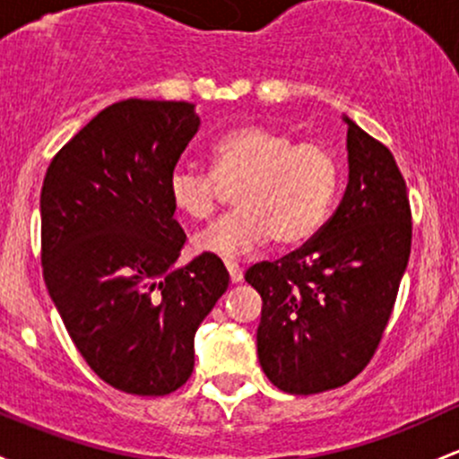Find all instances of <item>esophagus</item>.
Here are the masks:
<instances>
[{"mask_svg": "<svg viewBox=\"0 0 459 459\" xmlns=\"http://www.w3.org/2000/svg\"><path fill=\"white\" fill-rule=\"evenodd\" d=\"M226 270H229V277L233 283H239L244 279V270L238 264H226Z\"/></svg>", "mask_w": 459, "mask_h": 459, "instance_id": "1", "label": "esophagus"}]
</instances>
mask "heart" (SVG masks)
Returning a JSON list of instances; mask_svg holds the SVG:
<instances>
[{
	"mask_svg": "<svg viewBox=\"0 0 459 459\" xmlns=\"http://www.w3.org/2000/svg\"><path fill=\"white\" fill-rule=\"evenodd\" d=\"M341 185L334 153L321 144H297L264 125L229 129L211 144V171L178 167L169 176V200L178 213L204 220L233 189L238 209L193 235L200 255L233 262L274 238L281 248L306 244L321 230Z\"/></svg>",
	"mask_w": 459,
	"mask_h": 459,
	"instance_id": "heart-1",
	"label": "heart"
}]
</instances>
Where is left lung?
<instances>
[{"label": "left lung", "instance_id": "left-lung-1", "mask_svg": "<svg viewBox=\"0 0 459 459\" xmlns=\"http://www.w3.org/2000/svg\"><path fill=\"white\" fill-rule=\"evenodd\" d=\"M343 123L350 176L339 209L299 250L246 270L264 301L259 363L294 395L343 387L365 369L411 253L407 185L392 152Z\"/></svg>", "mask_w": 459, "mask_h": 459}]
</instances>
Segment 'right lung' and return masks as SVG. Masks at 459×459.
<instances>
[{
    "label": "right lung",
    "instance_id": "add662e5",
    "mask_svg": "<svg viewBox=\"0 0 459 459\" xmlns=\"http://www.w3.org/2000/svg\"><path fill=\"white\" fill-rule=\"evenodd\" d=\"M197 127L185 100H120L43 178L48 292L85 363L125 394L167 395L189 380L193 336L229 288L221 259L176 266L186 235L167 182Z\"/></svg>",
    "mask_w": 459,
    "mask_h": 459
}]
</instances>
